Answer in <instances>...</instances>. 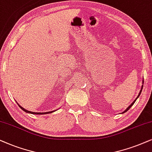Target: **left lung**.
Listing matches in <instances>:
<instances>
[{
  "mask_svg": "<svg viewBox=\"0 0 152 152\" xmlns=\"http://www.w3.org/2000/svg\"><path fill=\"white\" fill-rule=\"evenodd\" d=\"M143 81H144V80H143ZM143 81H142V83H143ZM142 88H143V85H142V88H141L140 92V93H139V94H138V96H137V97H138V96H140V93H141V92H142ZM137 98H136V99H135V101H134V102H133L132 103V104H131L130 105V106H129L128 107V108H127L126 109V110H125V111H124V112H123V113H125V112H126V111H127V110H129V109H130V108H131V107L133 106V104H134V103H135V101H136V99H137Z\"/></svg>",
  "mask_w": 152,
  "mask_h": 152,
  "instance_id": "8db88e82",
  "label": "left lung"
}]
</instances>
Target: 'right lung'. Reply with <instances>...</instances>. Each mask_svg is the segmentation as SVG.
Segmentation results:
<instances>
[{
    "instance_id": "add662e5",
    "label": "right lung",
    "mask_w": 152,
    "mask_h": 152,
    "mask_svg": "<svg viewBox=\"0 0 152 152\" xmlns=\"http://www.w3.org/2000/svg\"><path fill=\"white\" fill-rule=\"evenodd\" d=\"M19 105V104H18ZM19 106L20 107V108H21L22 110H23V111H25L26 113H31V114H36V115H42V114H46V113H53V111H51V112H46V113H34V112H31V111H28V110H26V109H24L23 107H21V106H19Z\"/></svg>"
}]
</instances>
